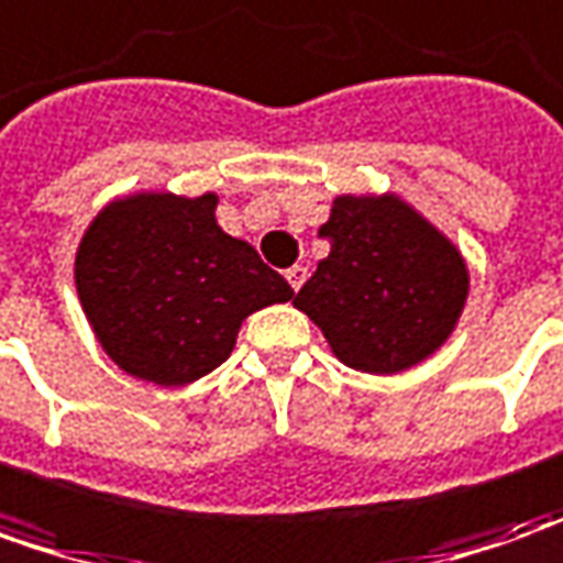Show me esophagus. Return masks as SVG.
Listing matches in <instances>:
<instances>
[{
    "instance_id": "34e87169",
    "label": "esophagus",
    "mask_w": 563,
    "mask_h": 563,
    "mask_svg": "<svg viewBox=\"0 0 563 563\" xmlns=\"http://www.w3.org/2000/svg\"><path fill=\"white\" fill-rule=\"evenodd\" d=\"M286 280H289V286H292V289H301V286H305V280H308V267L305 265H292L289 267V271H286Z\"/></svg>"
}]
</instances>
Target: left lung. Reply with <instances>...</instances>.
<instances>
[{"mask_svg":"<svg viewBox=\"0 0 563 563\" xmlns=\"http://www.w3.org/2000/svg\"><path fill=\"white\" fill-rule=\"evenodd\" d=\"M320 236L330 255L292 305L345 366L394 376L453 335L472 289L465 255L400 194H339Z\"/></svg>","mask_w":563,"mask_h":563,"instance_id":"1","label":"left lung"}]
</instances>
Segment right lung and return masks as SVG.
Listing matches in <instances>:
<instances>
[{
	"instance_id": "obj_1",
	"label": "right lung",
	"mask_w": 563,
	"mask_h": 563,
	"mask_svg": "<svg viewBox=\"0 0 563 563\" xmlns=\"http://www.w3.org/2000/svg\"><path fill=\"white\" fill-rule=\"evenodd\" d=\"M218 194L135 190L91 218L73 277L95 339L122 373L190 385L231 357L250 313L292 286L218 228Z\"/></svg>"
}]
</instances>
